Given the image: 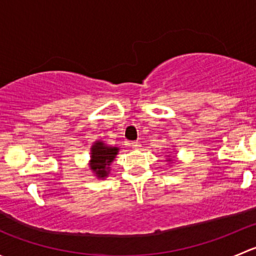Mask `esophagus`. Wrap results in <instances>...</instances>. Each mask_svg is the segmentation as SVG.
I'll return each mask as SVG.
<instances>
[{
	"label": "esophagus",
	"instance_id": "esophagus-1",
	"mask_svg": "<svg viewBox=\"0 0 256 256\" xmlns=\"http://www.w3.org/2000/svg\"><path fill=\"white\" fill-rule=\"evenodd\" d=\"M131 147H132L134 150H138L141 147V144L138 142V141H134V142H131Z\"/></svg>",
	"mask_w": 256,
	"mask_h": 256
}]
</instances>
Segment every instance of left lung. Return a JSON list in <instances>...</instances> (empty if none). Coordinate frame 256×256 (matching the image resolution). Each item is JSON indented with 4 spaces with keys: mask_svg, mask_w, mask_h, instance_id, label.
<instances>
[{
    "mask_svg": "<svg viewBox=\"0 0 256 256\" xmlns=\"http://www.w3.org/2000/svg\"><path fill=\"white\" fill-rule=\"evenodd\" d=\"M168 161H171V160H168Z\"/></svg>",
    "mask_w": 256,
    "mask_h": 256,
    "instance_id": "1",
    "label": "left lung"
}]
</instances>
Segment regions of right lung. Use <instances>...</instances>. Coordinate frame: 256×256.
Masks as SVG:
<instances>
[{
    "mask_svg": "<svg viewBox=\"0 0 256 256\" xmlns=\"http://www.w3.org/2000/svg\"><path fill=\"white\" fill-rule=\"evenodd\" d=\"M118 154V147L106 146L102 141H95L90 148V170L98 178H105L110 172V164Z\"/></svg>",
    "mask_w": 256,
    "mask_h": 256,
    "instance_id": "right-lung-1",
    "label": "right lung"
}]
</instances>
